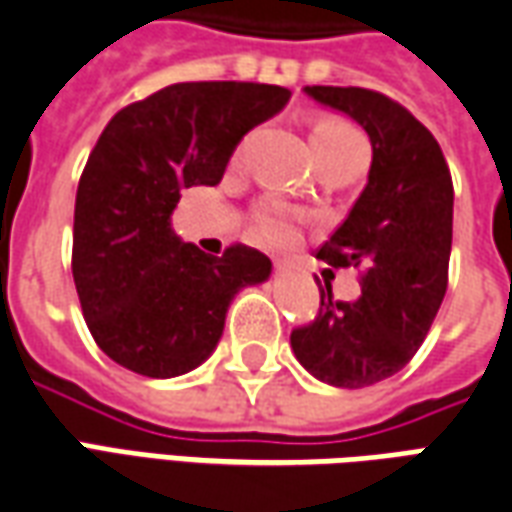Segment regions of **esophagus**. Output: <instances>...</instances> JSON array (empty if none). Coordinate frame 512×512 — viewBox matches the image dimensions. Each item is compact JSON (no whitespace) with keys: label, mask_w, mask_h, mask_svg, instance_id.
I'll return each instance as SVG.
<instances>
[{"label":"esophagus","mask_w":512,"mask_h":512,"mask_svg":"<svg viewBox=\"0 0 512 512\" xmlns=\"http://www.w3.org/2000/svg\"><path fill=\"white\" fill-rule=\"evenodd\" d=\"M288 268V260H277V271H285Z\"/></svg>","instance_id":"1"}]
</instances>
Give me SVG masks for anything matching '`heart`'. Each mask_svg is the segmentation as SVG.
Wrapping results in <instances>:
<instances>
[{
	"label": "heart",
	"instance_id": "heart-1",
	"mask_svg": "<svg viewBox=\"0 0 512 512\" xmlns=\"http://www.w3.org/2000/svg\"><path fill=\"white\" fill-rule=\"evenodd\" d=\"M312 153H315L318 167L332 161V158L359 156V153L367 156V139L354 123L340 120V117H326V120H318L312 128ZM255 227L263 241L285 246L296 241V235H299V216L271 202V205L257 208Z\"/></svg>",
	"mask_w": 512,
	"mask_h": 512
}]
</instances>
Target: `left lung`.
<instances>
[{"mask_svg": "<svg viewBox=\"0 0 512 512\" xmlns=\"http://www.w3.org/2000/svg\"><path fill=\"white\" fill-rule=\"evenodd\" d=\"M312 101L365 128L373 164L334 235L318 249L332 268L362 271V296L321 288L318 318L293 329L301 367L323 384L359 389L395 376L417 354L444 293L452 249V178L439 142L408 109L365 87H304Z\"/></svg>", "mask_w": 512, "mask_h": 512, "instance_id": "left-lung-1", "label": "left lung"}]
</instances>
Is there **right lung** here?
<instances>
[{"instance_id": "right-lung-1", "label": "right lung", "mask_w": 512, "mask_h": 512, "mask_svg": "<svg viewBox=\"0 0 512 512\" xmlns=\"http://www.w3.org/2000/svg\"><path fill=\"white\" fill-rule=\"evenodd\" d=\"M288 101L277 84H169L98 136L76 191L73 282L112 362L147 378L189 373L222 340L235 293L266 282L263 252L205 255L175 235L172 211L183 189L216 186L238 142Z\"/></svg>"}]
</instances>
